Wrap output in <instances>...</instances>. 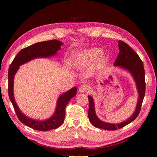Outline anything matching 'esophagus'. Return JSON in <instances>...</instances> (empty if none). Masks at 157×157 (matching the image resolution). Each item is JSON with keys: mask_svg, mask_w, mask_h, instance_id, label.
Instances as JSON below:
<instances>
[{"mask_svg": "<svg viewBox=\"0 0 157 157\" xmlns=\"http://www.w3.org/2000/svg\"><path fill=\"white\" fill-rule=\"evenodd\" d=\"M90 86L88 84H82L80 87H79V91L82 93L88 92L90 91Z\"/></svg>", "mask_w": 157, "mask_h": 157, "instance_id": "obj_1", "label": "esophagus"}]
</instances>
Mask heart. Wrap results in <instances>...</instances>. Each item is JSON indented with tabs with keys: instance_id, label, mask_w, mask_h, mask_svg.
Here are the masks:
<instances>
[{
	"instance_id": "1",
	"label": "heart",
	"mask_w": 157,
	"mask_h": 157,
	"mask_svg": "<svg viewBox=\"0 0 157 157\" xmlns=\"http://www.w3.org/2000/svg\"><path fill=\"white\" fill-rule=\"evenodd\" d=\"M96 59L98 61H102L105 59V54L100 52V50L96 48L86 50L76 55L74 64L75 65H88L94 62Z\"/></svg>"
}]
</instances>
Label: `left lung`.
Returning <instances> with one entry per match:
<instances>
[{
    "mask_svg": "<svg viewBox=\"0 0 157 157\" xmlns=\"http://www.w3.org/2000/svg\"><path fill=\"white\" fill-rule=\"evenodd\" d=\"M118 44L119 53L114 63V65L120 66L121 67L127 69L132 73L136 81V85H137L139 98L136 111L131 117L121 123L113 124V123L103 122L97 117L95 113L94 101L90 96H88V118L90 121L96 128H101L105 130H116L122 128L135 120L140 112L143 99H144L145 95V71L142 60L137 53L127 43L119 40Z\"/></svg>",
    "mask_w": 157,
    "mask_h": 157,
    "instance_id": "left-lung-1",
    "label": "left lung"
}]
</instances>
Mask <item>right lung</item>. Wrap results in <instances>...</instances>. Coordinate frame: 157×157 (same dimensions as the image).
<instances>
[{
    "instance_id": "1",
    "label": "right lung",
    "mask_w": 157,
    "mask_h": 157,
    "mask_svg": "<svg viewBox=\"0 0 157 157\" xmlns=\"http://www.w3.org/2000/svg\"><path fill=\"white\" fill-rule=\"evenodd\" d=\"M63 42L56 40L36 43L21 50L9 66L8 71V92L10 101L12 103L19 121L23 124L36 130L46 132L48 130L58 128L63 124L65 119L66 106L67 105L70 100L75 96L77 88L75 87L73 88L60 96L57 101L55 114L51 118L43 121H36L23 115L16 104L14 96H13L14 75L20 65L35 58L48 57V56L55 55L56 54V52L61 49V46Z\"/></svg>"
}]
</instances>
